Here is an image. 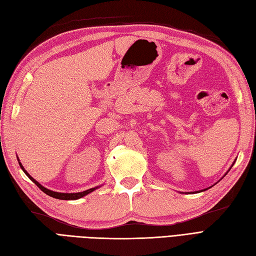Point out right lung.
I'll list each match as a JSON object with an SVG mask.
<instances>
[{
  "instance_id": "1",
  "label": "right lung",
  "mask_w": 256,
  "mask_h": 256,
  "mask_svg": "<svg viewBox=\"0 0 256 256\" xmlns=\"http://www.w3.org/2000/svg\"><path fill=\"white\" fill-rule=\"evenodd\" d=\"M19 164H20V168L23 170V172H24L26 175H28V177L30 178V180H32L38 188H40L42 192H44L46 194H48V196H52V198H58V200H78V198H81L82 196H86V194H88V193H90V192H92L94 191L95 189H97L98 187H96V188H92V189H88V190H86V191H83V192H78V193H60V192H54V191H51V190H49V189H47V188H44V187H42V186L38 182H36L34 178L30 176L26 170H24V168L22 166V164H21V162H19Z\"/></svg>"
}]
</instances>
